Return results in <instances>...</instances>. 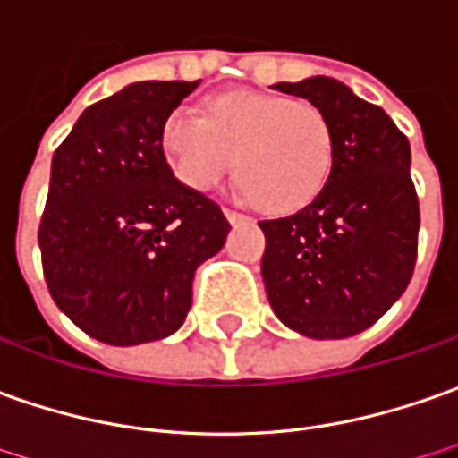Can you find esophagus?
I'll use <instances>...</instances> for the list:
<instances>
[{
    "label": "esophagus",
    "mask_w": 458,
    "mask_h": 458,
    "mask_svg": "<svg viewBox=\"0 0 458 458\" xmlns=\"http://www.w3.org/2000/svg\"><path fill=\"white\" fill-rule=\"evenodd\" d=\"M223 213H225V217H228V220H230V223H233V225H241V223H248V220H250L248 215L238 213V210H228V208H225Z\"/></svg>",
    "instance_id": "obj_1"
}]
</instances>
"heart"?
<instances>
[{"label": "heart", "mask_w": 458, "mask_h": 458, "mask_svg": "<svg viewBox=\"0 0 458 458\" xmlns=\"http://www.w3.org/2000/svg\"><path fill=\"white\" fill-rule=\"evenodd\" d=\"M166 159L190 190L210 192L238 159V190L268 213L307 208L335 166V131L319 106L281 93L228 90L208 119L174 111L162 126Z\"/></svg>", "instance_id": "obj_1"}]
</instances>
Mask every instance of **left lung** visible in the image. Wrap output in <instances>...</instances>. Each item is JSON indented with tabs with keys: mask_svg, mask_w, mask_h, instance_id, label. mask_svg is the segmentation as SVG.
Here are the masks:
<instances>
[{
	"mask_svg": "<svg viewBox=\"0 0 458 458\" xmlns=\"http://www.w3.org/2000/svg\"><path fill=\"white\" fill-rule=\"evenodd\" d=\"M274 88L327 114L335 166L304 210L259 223L266 293L293 332L352 337L377 322L413 276L420 213L411 144L380 106L335 78L314 75Z\"/></svg>",
	"mask_w": 458,
	"mask_h": 458,
	"instance_id": "left-lung-1",
	"label": "left lung"
}]
</instances>
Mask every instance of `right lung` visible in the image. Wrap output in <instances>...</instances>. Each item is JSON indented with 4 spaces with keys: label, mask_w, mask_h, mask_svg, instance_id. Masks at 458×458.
Listing matches in <instances>:
<instances>
[{
    "label": "right lung",
    "mask_w": 458,
    "mask_h": 458,
    "mask_svg": "<svg viewBox=\"0 0 458 458\" xmlns=\"http://www.w3.org/2000/svg\"><path fill=\"white\" fill-rule=\"evenodd\" d=\"M199 81H141L88 106L53 154L40 220L45 284L86 335L131 347L174 335L192 278L230 223L166 165L162 126Z\"/></svg>",
    "instance_id": "add662e5"
}]
</instances>
